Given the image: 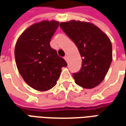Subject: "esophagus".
Segmentation results:
<instances>
[{"instance_id":"1","label":"esophagus","mask_w":126,"mask_h":126,"mask_svg":"<svg viewBox=\"0 0 126 126\" xmlns=\"http://www.w3.org/2000/svg\"><path fill=\"white\" fill-rule=\"evenodd\" d=\"M64 59H65V60L67 62V61H68V57H67V55H66V56H65V57H64Z\"/></svg>"}]
</instances>
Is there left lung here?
Listing matches in <instances>:
<instances>
[{"mask_svg": "<svg viewBox=\"0 0 126 126\" xmlns=\"http://www.w3.org/2000/svg\"><path fill=\"white\" fill-rule=\"evenodd\" d=\"M76 44L82 57L81 69L73 74L76 84L93 88L103 81L112 61V44L108 36L94 24L79 21L60 23Z\"/></svg>", "mask_w": 126, "mask_h": 126, "instance_id": "left-lung-1", "label": "left lung"}]
</instances>
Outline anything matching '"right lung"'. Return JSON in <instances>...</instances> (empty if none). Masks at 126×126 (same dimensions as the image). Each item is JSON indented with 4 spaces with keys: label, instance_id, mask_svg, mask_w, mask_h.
Instances as JSON below:
<instances>
[{
    "label": "right lung",
    "instance_id": "add662e5",
    "mask_svg": "<svg viewBox=\"0 0 126 126\" xmlns=\"http://www.w3.org/2000/svg\"><path fill=\"white\" fill-rule=\"evenodd\" d=\"M59 24L55 21L35 23L23 32L15 45L18 71L24 81L35 90L46 91L54 87L61 68L67 65L50 46Z\"/></svg>",
    "mask_w": 126,
    "mask_h": 126
}]
</instances>
